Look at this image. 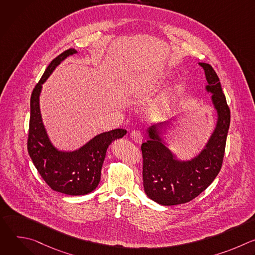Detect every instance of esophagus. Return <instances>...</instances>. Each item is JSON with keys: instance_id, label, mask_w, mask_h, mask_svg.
Here are the masks:
<instances>
[{"instance_id": "esophagus-1", "label": "esophagus", "mask_w": 255, "mask_h": 255, "mask_svg": "<svg viewBox=\"0 0 255 255\" xmlns=\"http://www.w3.org/2000/svg\"><path fill=\"white\" fill-rule=\"evenodd\" d=\"M130 137H131V139H132L134 142H136V143H138V144H140V143L142 142V134H141V132L138 131V130H133V131L131 132V134H130Z\"/></svg>"}]
</instances>
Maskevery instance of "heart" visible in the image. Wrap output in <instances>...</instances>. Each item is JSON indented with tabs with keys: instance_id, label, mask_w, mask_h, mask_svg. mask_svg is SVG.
Listing matches in <instances>:
<instances>
[{
	"instance_id": "b5f03b06",
	"label": "heart",
	"mask_w": 255,
	"mask_h": 255,
	"mask_svg": "<svg viewBox=\"0 0 255 255\" xmlns=\"http://www.w3.org/2000/svg\"><path fill=\"white\" fill-rule=\"evenodd\" d=\"M156 72L150 69H143L136 71L135 74L130 76L127 79V82L125 84V90L130 95H136L144 90V88L148 86L154 79H155ZM168 92L160 97H158L154 103L153 107L156 110H165V109L169 106L171 99L174 97V92Z\"/></svg>"
}]
</instances>
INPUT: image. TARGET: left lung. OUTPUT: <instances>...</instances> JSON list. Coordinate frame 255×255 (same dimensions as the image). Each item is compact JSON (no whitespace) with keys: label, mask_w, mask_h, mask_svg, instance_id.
Listing matches in <instances>:
<instances>
[{"label":"left lung","mask_w":255,"mask_h":255,"mask_svg":"<svg viewBox=\"0 0 255 255\" xmlns=\"http://www.w3.org/2000/svg\"><path fill=\"white\" fill-rule=\"evenodd\" d=\"M199 64L205 71L208 82L205 90L212 94L211 101L217 114L215 129L204 148L191 159L181 160L167 147L161 135L176 117L149 126L146 130L148 139L141 145L144 192L163 206L185 204L198 197L212 184L222 166L230 110L214 68L209 63Z\"/></svg>","instance_id":"left-lung-1"}]
</instances>
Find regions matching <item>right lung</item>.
Returning a JSON list of instances; mask_svg holds the SVG:
<instances>
[{"mask_svg":"<svg viewBox=\"0 0 255 255\" xmlns=\"http://www.w3.org/2000/svg\"><path fill=\"white\" fill-rule=\"evenodd\" d=\"M76 53V49L70 48L59 54L50 62L41 80L35 86L30 100L27 148L36 169L53 191L69 196H83L98 187L109 145L126 135L127 131L114 129L100 133L74 151L58 150L51 143L40 112L39 97L42 85L61 61Z\"/></svg>","mask_w":255,"mask_h":255,"instance_id":"right-lung-1","label":"right lung"}]
</instances>
